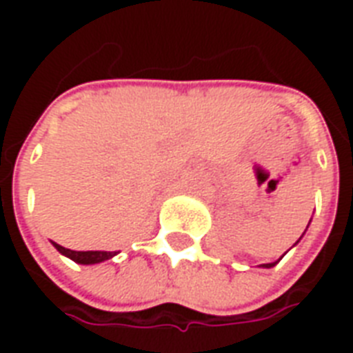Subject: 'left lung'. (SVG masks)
<instances>
[{
    "mask_svg": "<svg viewBox=\"0 0 353 353\" xmlns=\"http://www.w3.org/2000/svg\"><path fill=\"white\" fill-rule=\"evenodd\" d=\"M310 221H312V219H310ZM308 225H310V223H308ZM306 229H308V227H306ZM304 232H306V230H304ZM301 238H303V236H301ZM301 238H299V240H301ZM299 240H296L295 244H299ZM283 255H285V253H283ZM283 255H281V257H283ZM281 257H280V259H281ZM280 259L274 261V263H265V265H259V266H263V268H272V266H276L278 263H280Z\"/></svg>",
    "mask_w": 353,
    "mask_h": 353,
    "instance_id": "left-lung-1",
    "label": "left lung"
}]
</instances>
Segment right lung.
I'll return each mask as SVG.
<instances>
[{"mask_svg": "<svg viewBox=\"0 0 353 353\" xmlns=\"http://www.w3.org/2000/svg\"><path fill=\"white\" fill-rule=\"evenodd\" d=\"M52 245L57 248L58 252L65 255L68 259L75 261L77 265H98V263H103V261L113 259L119 252H73V250H68L64 245L52 242Z\"/></svg>", "mask_w": 353, "mask_h": 353, "instance_id": "obj_1", "label": "right lung"}]
</instances>
